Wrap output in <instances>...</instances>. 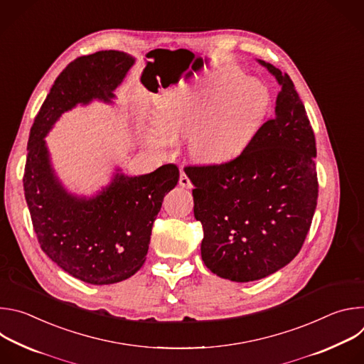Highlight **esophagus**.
Here are the masks:
<instances>
[{"label": "esophagus", "instance_id": "34e87169", "mask_svg": "<svg viewBox=\"0 0 364 364\" xmlns=\"http://www.w3.org/2000/svg\"><path fill=\"white\" fill-rule=\"evenodd\" d=\"M178 184H180L181 187H184V188H191V187H193V184H191V181H190V178L187 177V174H186L184 171H181V174H180Z\"/></svg>", "mask_w": 364, "mask_h": 364}]
</instances>
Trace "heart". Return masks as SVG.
Wrapping results in <instances>:
<instances>
[{
    "instance_id": "obj_1",
    "label": "heart",
    "mask_w": 364,
    "mask_h": 364,
    "mask_svg": "<svg viewBox=\"0 0 364 364\" xmlns=\"http://www.w3.org/2000/svg\"><path fill=\"white\" fill-rule=\"evenodd\" d=\"M272 105L269 87L233 69L212 73L205 80L167 96L155 115L145 142L170 149L190 139L193 159L222 166L236 160L262 128Z\"/></svg>"
}]
</instances>
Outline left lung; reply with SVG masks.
<instances>
[{
	"label": "left lung",
	"instance_id": "1",
	"mask_svg": "<svg viewBox=\"0 0 364 364\" xmlns=\"http://www.w3.org/2000/svg\"><path fill=\"white\" fill-rule=\"evenodd\" d=\"M257 62L281 86L275 117L236 160L184 168L204 232L203 262L235 282L262 279L292 261L318 197L316 136L304 103L287 73Z\"/></svg>",
	"mask_w": 364,
	"mask_h": 364
}]
</instances>
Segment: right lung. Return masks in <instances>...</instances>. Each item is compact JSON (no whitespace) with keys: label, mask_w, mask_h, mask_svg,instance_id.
Returning a JSON list of instances; mask_svg holds the SVG:
<instances>
[{"label":"right lung","mask_w":364,"mask_h":364,"mask_svg":"<svg viewBox=\"0 0 364 364\" xmlns=\"http://www.w3.org/2000/svg\"><path fill=\"white\" fill-rule=\"evenodd\" d=\"M134 63L124 51L102 50L68 65L43 102L27 144L23 184L38 243L65 272L92 285L117 284L139 271L154 220L180 171L166 164L129 177L117 168L111 183L96 194L77 196L56 176L44 138L77 105L112 103L114 90Z\"/></svg>","instance_id":"1"}]
</instances>
